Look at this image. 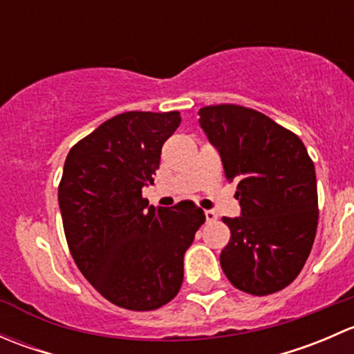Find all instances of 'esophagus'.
I'll use <instances>...</instances> for the list:
<instances>
[{
  "instance_id": "1",
  "label": "esophagus",
  "mask_w": 354,
  "mask_h": 354,
  "mask_svg": "<svg viewBox=\"0 0 354 354\" xmlns=\"http://www.w3.org/2000/svg\"><path fill=\"white\" fill-rule=\"evenodd\" d=\"M205 219L207 223H212V221L217 219V214L214 210H205Z\"/></svg>"
}]
</instances>
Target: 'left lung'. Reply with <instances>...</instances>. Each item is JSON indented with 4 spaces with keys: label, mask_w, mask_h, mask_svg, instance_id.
<instances>
[{
    "label": "left lung",
    "mask_w": 354,
    "mask_h": 354,
    "mask_svg": "<svg viewBox=\"0 0 354 354\" xmlns=\"http://www.w3.org/2000/svg\"><path fill=\"white\" fill-rule=\"evenodd\" d=\"M198 123L236 183L240 217L221 267L234 288L272 295L301 272L319 223L315 167L303 142L266 114L236 104L205 106Z\"/></svg>",
    "instance_id": "8db88e82"
}]
</instances>
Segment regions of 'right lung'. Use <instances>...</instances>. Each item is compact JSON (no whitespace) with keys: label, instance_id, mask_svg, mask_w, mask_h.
<instances>
[{"label":"right lung","instance_id":"1","mask_svg":"<svg viewBox=\"0 0 354 354\" xmlns=\"http://www.w3.org/2000/svg\"><path fill=\"white\" fill-rule=\"evenodd\" d=\"M180 123L178 111H128L66 156L58 202L68 248L85 279L121 308L149 312L178 295L185 252L205 223L192 200L156 209L142 198Z\"/></svg>","mask_w":354,"mask_h":354}]
</instances>
